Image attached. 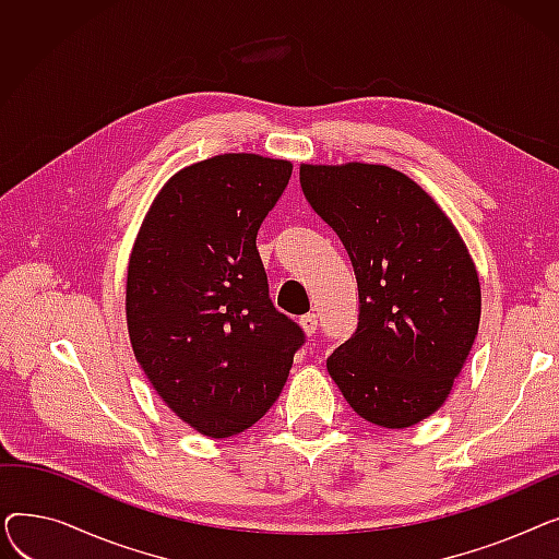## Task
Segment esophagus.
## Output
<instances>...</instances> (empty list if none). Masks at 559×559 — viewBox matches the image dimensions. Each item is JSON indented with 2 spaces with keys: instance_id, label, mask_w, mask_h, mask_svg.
Here are the masks:
<instances>
[{
  "instance_id": "obj_1",
  "label": "esophagus",
  "mask_w": 559,
  "mask_h": 559,
  "mask_svg": "<svg viewBox=\"0 0 559 559\" xmlns=\"http://www.w3.org/2000/svg\"><path fill=\"white\" fill-rule=\"evenodd\" d=\"M301 329L306 331V335H314V331H317V314L314 312H308L301 317Z\"/></svg>"
}]
</instances>
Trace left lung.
<instances>
[{"label":"left lung","mask_w":559,"mask_h":559,"mask_svg":"<svg viewBox=\"0 0 559 559\" xmlns=\"http://www.w3.org/2000/svg\"><path fill=\"white\" fill-rule=\"evenodd\" d=\"M299 179L358 281V329L329 373L369 424L415 426L444 405L478 335L476 264L432 197L388 165H301Z\"/></svg>","instance_id":"left-lung-1"}]
</instances>
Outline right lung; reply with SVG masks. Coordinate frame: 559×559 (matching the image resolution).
Masks as SVG:
<instances>
[{
  "label": "right lung",
  "instance_id": "obj_1",
  "mask_svg": "<svg viewBox=\"0 0 559 559\" xmlns=\"http://www.w3.org/2000/svg\"><path fill=\"white\" fill-rule=\"evenodd\" d=\"M289 176V160L255 154L176 171L131 251L127 326L135 360L171 413L205 437H233L262 419L306 342L274 308L255 249Z\"/></svg>",
  "mask_w": 559,
  "mask_h": 559
}]
</instances>
